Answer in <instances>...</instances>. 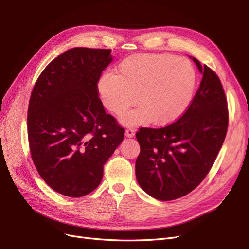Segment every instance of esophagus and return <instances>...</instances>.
I'll use <instances>...</instances> for the list:
<instances>
[{
	"label": "esophagus",
	"instance_id": "esophagus-1",
	"mask_svg": "<svg viewBox=\"0 0 249 249\" xmlns=\"http://www.w3.org/2000/svg\"><path fill=\"white\" fill-rule=\"evenodd\" d=\"M135 129L134 127H132V126H130V127H127V129L125 130V136L126 137H134V135H135Z\"/></svg>",
	"mask_w": 249,
	"mask_h": 249
}]
</instances>
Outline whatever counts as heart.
I'll return each instance as SVG.
<instances>
[{
	"label": "heart",
	"instance_id": "obj_1",
	"mask_svg": "<svg viewBox=\"0 0 249 249\" xmlns=\"http://www.w3.org/2000/svg\"><path fill=\"white\" fill-rule=\"evenodd\" d=\"M196 71L186 58L172 54H137L125 58L117 76L105 73L99 82L104 106L122 116L136 102L140 107L124 118L125 124L167 125L192 102Z\"/></svg>",
	"mask_w": 249,
	"mask_h": 249
}]
</instances>
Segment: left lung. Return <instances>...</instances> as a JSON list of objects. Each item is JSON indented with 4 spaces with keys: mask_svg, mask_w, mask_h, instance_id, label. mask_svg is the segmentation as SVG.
<instances>
[{
    "mask_svg": "<svg viewBox=\"0 0 249 249\" xmlns=\"http://www.w3.org/2000/svg\"><path fill=\"white\" fill-rule=\"evenodd\" d=\"M202 73L190 106L177 122L152 129L140 127L135 171L150 196L167 201L183 197L210 172L229 126L228 101L220 79L193 58Z\"/></svg>",
    "mask_w": 249,
    "mask_h": 249,
    "instance_id": "8db88e82",
    "label": "left lung"
}]
</instances>
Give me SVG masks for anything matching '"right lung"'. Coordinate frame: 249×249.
<instances>
[{"label": "right lung", "instance_id": "add662e5", "mask_svg": "<svg viewBox=\"0 0 249 249\" xmlns=\"http://www.w3.org/2000/svg\"><path fill=\"white\" fill-rule=\"evenodd\" d=\"M111 61L110 49L66 51L43 70L30 96L31 158L44 182L65 196L92 192L124 140V127L99 97L97 83Z\"/></svg>", "mask_w": 249, "mask_h": 249}]
</instances>
